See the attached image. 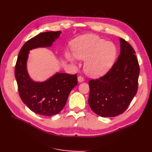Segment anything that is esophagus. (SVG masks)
Instances as JSON below:
<instances>
[{
  "instance_id": "34e87169",
  "label": "esophagus",
  "mask_w": 152,
  "mask_h": 152,
  "mask_svg": "<svg viewBox=\"0 0 152 152\" xmlns=\"http://www.w3.org/2000/svg\"><path fill=\"white\" fill-rule=\"evenodd\" d=\"M83 80H84V79H83V78L82 76H79L78 77V82L81 83V82H83Z\"/></svg>"
}]
</instances>
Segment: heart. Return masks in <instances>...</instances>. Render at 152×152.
Segmentation results:
<instances>
[{"label": "heart", "instance_id": "heart-1", "mask_svg": "<svg viewBox=\"0 0 152 152\" xmlns=\"http://www.w3.org/2000/svg\"><path fill=\"white\" fill-rule=\"evenodd\" d=\"M74 57L85 61L84 70L87 75L97 78L105 74L114 63L116 56V48L112 43L93 34L80 37L72 43ZM69 52L66 57L70 62L74 58Z\"/></svg>", "mask_w": 152, "mask_h": 152}]
</instances>
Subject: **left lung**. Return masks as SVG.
I'll return each instance as SVG.
<instances>
[{
	"label": "left lung",
	"mask_w": 152,
	"mask_h": 152,
	"mask_svg": "<svg viewBox=\"0 0 152 152\" xmlns=\"http://www.w3.org/2000/svg\"><path fill=\"white\" fill-rule=\"evenodd\" d=\"M119 42L120 53L110 70L89 82L88 103L101 117H115L124 113L137 92L140 69L136 53L123 38Z\"/></svg>",
	"instance_id": "left-lung-1"
}]
</instances>
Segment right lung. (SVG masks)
Masks as SVG:
<instances>
[{
	"mask_svg": "<svg viewBox=\"0 0 152 152\" xmlns=\"http://www.w3.org/2000/svg\"><path fill=\"white\" fill-rule=\"evenodd\" d=\"M61 34V31L45 32L28 40L19 51L15 66L20 98L31 111L41 115L59 114L65 106L70 92L78 84L76 74L57 72L44 82H35L28 75L27 63L29 51L51 47Z\"/></svg>",
	"mask_w": 152,
	"mask_h": 152,
	"instance_id": "1",
	"label": "right lung"
}]
</instances>
